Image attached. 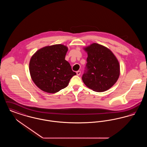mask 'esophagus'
Masks as SVG:
<instances>
[{"label": "esophagus", "mask_w": 147, "mask_h": 147, "mask_svg": "<svg viewBox=\"0 0 147 147\" xmlns=\"http://www.w3.org/2000/svg\"><path fill=\"white\" fill-rule=\"evenodd\" d=\"M76 73H77V76H80V74H81V71L80 70H78L76 72Z\"/></svg>", "instance_id": "34e87169"}]
</instances>
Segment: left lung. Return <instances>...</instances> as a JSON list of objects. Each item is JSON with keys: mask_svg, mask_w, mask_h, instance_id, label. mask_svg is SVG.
Listing matches in <instances>:
<instances>
[{"mask_svg": "<svg viewBox=\"0 0 147 147\" xmlns=\"http://www.w3.org/2000/svg\"><path fill=\"white\" fill-rule=\"evenodd\" d=\"M88 53L82 80L88 88L96 92L106 91L115 84L119 76V65L107 48L94 43L86 47Z\"/></svg>", "mask_w": 147, "mask_h": 147, "instance_id": "left-lung-1", "label": "left lung"}]
</instances>
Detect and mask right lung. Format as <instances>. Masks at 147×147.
I'll use <instances>...</instances> for the list:
<instances>
[{"label": "right lung", "instance_id": "obj_1", "mask_svg": "<svg viewBox=\"0 0 147 147\" xmlns=\"http://www.w3.org/2000/svg\"><path fill=\"white\" fill-rule=\"evenodd\" d=\"M68 48L62 45L47 46L37 51L31 57L29 70L37 87L49 93H55L66 88L76 75L65 60Z\"/></svg>", "mask_w": 147, "mask_h": 147}]
</instances>
